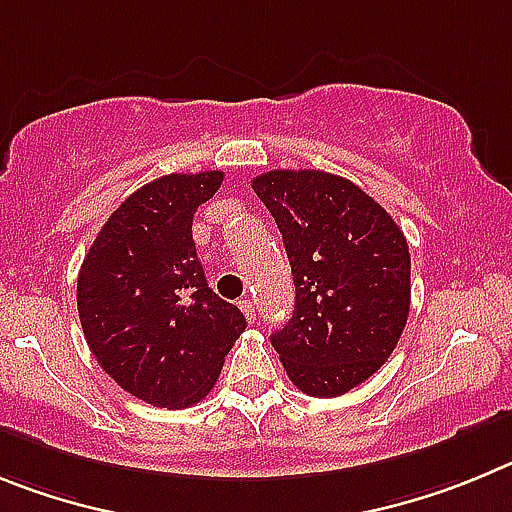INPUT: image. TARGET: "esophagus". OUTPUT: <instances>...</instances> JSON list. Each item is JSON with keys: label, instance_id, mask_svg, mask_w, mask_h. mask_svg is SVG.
<instances>
[{"label": "esophagus", "instance_id": "esophagus-1", "mask_svg": "<svg viewBox=\"0 0 512 512\" xmlns=\"http://www.w3.org/2000/svg\"><path fill=\"white\" fill-rule=\"evenodd\" d=\"M239 308L245 311L247 321H252V324H255V321H257V311H255V301H252L250 296H245V298H242V301H239Z\"/></svg>", "mask_w": 512, "mask_h": 512}]
</instances>
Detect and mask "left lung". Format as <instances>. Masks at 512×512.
Wrapping results in <instances>:
<instances>
[{
  "mask_svg": "<svg viewBox=\"0 0 512 512\" xmlns=\"http://www.w3.org/2000/svg\"><path fill=\"white\" fill-rule=\"evenodd\" d=\"M288 252L296 308L270 336L301 393L336 398L393 354L411 308V255L393 216L347 178L270 170L252 181Z\"/></svg>",
  "mask_w": 512,
  "mask_h": 512,
  "instance_id": "obj_1",
  "label": "left lung"
}]
</instances>
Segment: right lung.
<instances>
[{
    "label": "right lung",
    "mask_w": 512,
    "mask_h": 512,
    "mask_svg": "<svg viewBox=\"0 0 512 512\" xmlns=\"http://www.w3.org/2000/svg\"><path fill=\"white\" fill-rule=\"evenodd\" d=\"M222 181V170H201L142 186L109 216L78 273V319L96 362L158 408L206 398L247 326L209 288L191 234Z\"/></svg>",
    "instance_id": "right-lung-1"
}]
</instances>
